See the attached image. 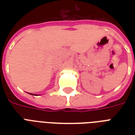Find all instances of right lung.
Wrapping results in <instances>:
<instances>
[{"label":"right lung","instance_id":"1","mask_svg":"<svg viewBox=\"0 0 135 135\" xmlns=\"http://www.w3.org/2000/svg\"><path fill=\"white\" fill-rule=\"evenodd\" d=\"M28 94H32V95H37V94H32V93H28Z\"/></svg>","mask_w":135,"mask_h":135}]
</instances>
